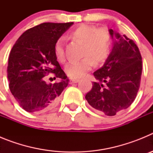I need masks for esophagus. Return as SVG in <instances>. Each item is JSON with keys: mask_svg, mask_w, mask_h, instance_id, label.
<instances>
[{"mask_svg": "<svg viewBox=\"0 0 153 153\" xmlns=\"http://www.w3.org/2000/svg\"><path fill=\"white\" fill-rule=\"evenodd\" d=\"M77 82H79V79H70V83H77Z\"/></svg>", "mask_w": 153, "mask_h": 153, "instance_id": "esophagus-1", "label": "esophagus"}]
</instances>
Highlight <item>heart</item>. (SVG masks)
Segmentation results:
<instances>
[{
  "mask_svg": "<svg viewBox=\"0 0 153 153\" xmlns=\"http://www.w3.org/2000/svg\"><path fill=\"white\" fill-rule=\"evenodd\" d=\"M70 35L76 40L83 43V56L80 60H71L66 67V73L71 78H79L92 68L96 63H102L107 58L111 47V36L106 28H98L94 25L83 24L74 28ZM56 59L65 62L63 39H58L54 47Z\"/></svg>",
  "mask_w": 153,
  "mask_h": 153,
  "instance_id": "b5f03b06",
  "label": "heart"
}]
</instances>
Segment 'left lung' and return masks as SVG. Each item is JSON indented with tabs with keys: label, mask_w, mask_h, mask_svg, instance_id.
Listing matches in <instances>:
<instances>
[{
	"label": "left lung",
	"mask_w": 153,
	"mask_h": 153,
	"mask_svg": "<svg viewBox=\"0 0 153 153\" xmlns=\"http://www.w3.org/2000/svg\"><path fill=\"white\" fill-rule=\"evenodd\" d=\"M116 40L106 62L93 73L97 81L86 93L90 106L106 116H115L135 100L140 89L142 56L133 40L109 30Z\"/></svg>",
	"instance_id": "1"
}]
</instances>
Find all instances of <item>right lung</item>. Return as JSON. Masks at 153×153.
<instances>
[{
    "label": "right lung",
    "instance_id": "1",
    "mask_svg": "<svg viewBox=\"0 0 153 153\" xmlns=\"http://www.w3.org/2000/svg\"><path fill=\"white\" fill-rule=\"evenodd\" d=\"M74 24L43 23L28 29L18 38L9 55L7 79L10 92L29 113L48 111L57 105L69 83L55 56L56 42ZM52 72L59 81L45 83Z\"/></svg>",
    "mask_w": 153,
    "mask_h": 153
}]
</instances>
